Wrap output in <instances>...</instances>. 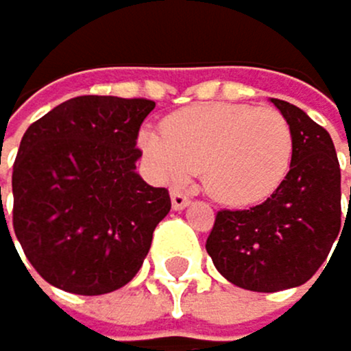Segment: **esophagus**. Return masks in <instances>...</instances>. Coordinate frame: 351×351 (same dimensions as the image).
Listing matches in <instances>:
<instances>
[{
  "label": "esophagus",
  "instance_id": "esophagus-1",
  "mask_svg": "<svg viewBox=\"0 0 351 351\" xmlns=\"http://www.w3.org/2000/svg\"><path fill=\"white\" fill-rule=\"evenodd\" d=\"M189 202H191V197L184 193V191L171 189V206H173V210H182V208H186Z\"/></svg>",
  "mask_w": 351,
  "mask_h": 351
}]
</instances>
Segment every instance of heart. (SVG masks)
Returning a JSON list of instances; mask_svg holds the SVG:
<instances>
[{
	"instance_id": "1",
	"label": "heart",
	"mask_w": 351,
	"mask_h": 351,
	"mask_svg": "<svg viewBox=\"0 0 351 351\" xmlns=\"http://www.w3.org/2000/svg\"><path fill=\"white\" fill-rule=\"evenodd\" d=\"M138 141L165 180L184 182L202 171L206 193L226 206L264 202L292 160L290 125L272 107L193 105L169 116L162 132L143 130Z\"/></svg>"
}]
</instances>
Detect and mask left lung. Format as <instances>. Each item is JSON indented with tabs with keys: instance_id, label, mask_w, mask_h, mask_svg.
Listing matches in <instances>:
<instances>
[{
	"instance_id": "8db88e82",
	"label": "left lung",
	"mask_w": 351,
	"mask_h": 351,
	"mask_svg": "<svg viewBox=\"0 0 351 351\" xmlns=\"http://www.w3.org/2000/svg\"><path fill=\"white\" fill-rule=\"evenodd\" d=\"M272 103L290 125V171L266 202L219 210L206 239L219 275L252 292L303 286L341 239V167L330 134L297 105Z\"/></svg>"
}]
</instances>
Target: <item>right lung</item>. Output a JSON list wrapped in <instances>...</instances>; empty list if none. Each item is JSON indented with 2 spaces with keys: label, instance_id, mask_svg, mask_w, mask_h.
<instances>
[{
  "label": "right lung",
  "instance_id": "obj_1",
  "mask_svg": "<svg viewBox=\"0 0 351 351\" xmlns=\"http://www.w3.org/2000/svg\"><path fill=\"white\" fill-rule=\"evenodd\" d=\"M154 107L147 99L76 96L23 134L12 165V228L52 286L94 297L141 270L158 221L171 210L169 191L136 173L138 132ZM1 226L8 230L3 213Z\"/></svg>",
  "mask_w": 351,
  "mask_h": 351
}]
</instances>
